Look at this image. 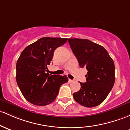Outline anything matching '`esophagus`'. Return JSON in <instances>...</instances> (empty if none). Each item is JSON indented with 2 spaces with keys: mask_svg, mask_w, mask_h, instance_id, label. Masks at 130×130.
I'll use <instances>...</instances> for the list:
<instances>
[{
  "mask_svg": "<svg viewBox=\"0 0 130 130\" xmlns=\"http://www.w3.org/2000/svg\"><path fill=\"white\" fill-rule=\"evenodd\" d=\"M68 82H69V83H72V82H73V80L69 79H68Z\"/></svg>",
  "mask_w": 130,
  "mask_h": 130,
  "instance_id": "34e87169",
  "label": "esophagus"
}]
</instances>
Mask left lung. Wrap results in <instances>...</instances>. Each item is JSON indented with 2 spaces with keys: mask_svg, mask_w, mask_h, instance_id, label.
<instances>
[{
  "mask_svg": "<svg viewBox=\"0 0 130 130\" xmlns=\"http://www.w3.org/2000/svg\"><path fill=\"white\" fill-rule=\"evenodd\" d=\"M79 67L86 68V83H81L74 99L86 107L101 104L107 97L115 83V65L106 49L88 39H68Z\"/></svg>",
  "mask_w": 130,
  "mask_h": 130,
  "instance_id": "left-lung-1",
  "label": "left lung"
}]
</instances>
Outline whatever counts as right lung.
Returning a JSON list of instances; mask_svg holds the SVG:
<instances>
[{
  "label": "right lung",
  "instance_id": "right-lung-1",
  "mask_svg": "<svg viewBox=\"0 0 130 130\" xmlns=\"http://www.w3.org/2000/svg\"><path fill=\"white\" fill-rule=\"evenodd\" d=\"M67 39L42 38L21 52L16 65L17 83L24 98L30 103L39 106L52 103L61 85L68 82L66 75H50L47 73L54 51Z\"/></svg>",
  "mask_w": 130,
  "mask_h": 130
}]
</instances>
